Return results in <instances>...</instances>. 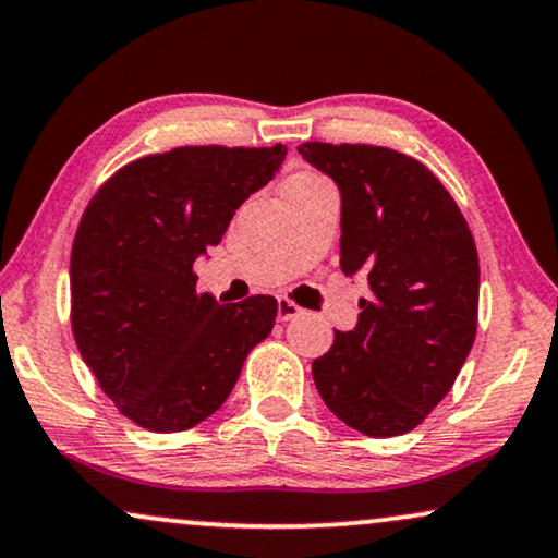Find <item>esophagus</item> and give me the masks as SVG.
<instances>
[{
	"label": "esophagus",
	"mask_w": 558,
	"mask_h": 558,
	"mask_svg": "<svg viewBox=\"0 0 558 558\" xmlns=\"http://www.w3.org/2000/svg\"><path fill=\"white\" fill-rule=\"evenodd\" d=\"M301 314H303V308L299 306V303H293L291 299H278V319L280 322H291Z\"/></svg>",
	"instance_id": "esophagus-1"
}]
</instances>
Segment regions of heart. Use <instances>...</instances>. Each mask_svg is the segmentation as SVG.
I'll return each instance as SVG.
<instances>
[{"label": "heart", "mask_w": 558, "mask_h": 558, "mask_svg": "<svg viewBox=\"0 0 558 558\" xmlns=\"http://www.w3.org/2000/svg\"><path fill=\"white\" fill-rule=\"evenodd\" d=\"M314 180H322V178L312 172H299V174H293V178H288L286 185H301V182H314Z\"/></svg>", "instance_id": "heart-1"}]
</instances>
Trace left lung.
I'll return each mask as SVG.
<instances>
[{
    "label": "left lung",
    "instance_id": "obj_1",
    "mask_svg": "<svg viewBox=\"0 0 558 558\" xmlns=\"http://www.w3.org/2000/svg\"><path fill=\"white\" fill-rule=\"evenodd\" d=\"M342 195L340 267L368 299L312 365L324 404L368 437L414 429L453 389L478 319V255L461 208L422 161L386 146L306 141Z\"/></svg>",
    "mask_w": 558,
    "mask_h": 558
}]
</instances>
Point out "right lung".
I'll return each mask as SVG.
<instances>
[{"mask_svg": "<svg viewBox=\"0 0 558 558\" xmlns=\"http://www.w3.org/2000/svg\"><path fill=\"white\" fill-rule=\"evenodd\" d=\"M286 151L178 146L129 161L92 195L69 267L74 340L100 389L138 427L182 433L208 420L272 331V295L221 306L197 293L193 265Z\"/></svg>", "mask_w": 558, "mask_h": 558, "instance_id": "obj_1", "label": "right lung"}]
</instances>
